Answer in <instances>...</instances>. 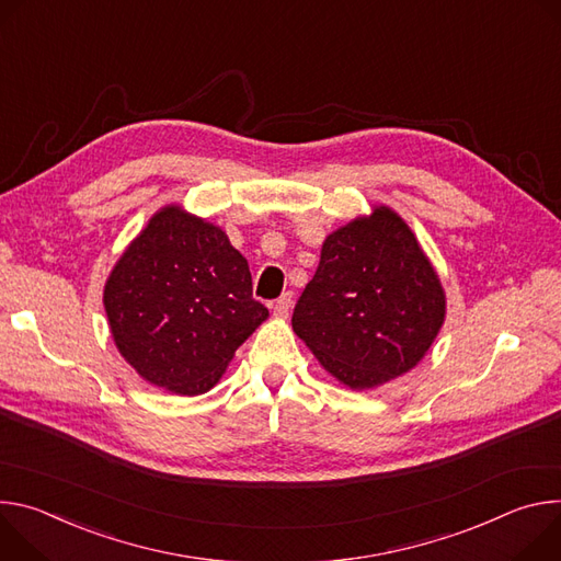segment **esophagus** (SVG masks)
I'll return each mask as SVG.
<instances>
[{"instance_id":"34e87169","label":"esophagus","mask_w":561,"mask_h":561,"mask_svg":"<svg viewBox=\"0 0 561 561\" xmlns=\"http://www.w3.org/2000/svg\"><path fill=\"white\" fill-rule=\"evenodd\" d=\"M289 309H291V294H289V291L283 294L278 300L272 302V312H274L276 319H287Z\"/></svg>"}]
</instances>
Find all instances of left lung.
Returning a JSON list of instances; mask_svg holds the SVG:
<instances>
[{
	"label": "left lung",
	"mask_w": 561,
	"mask_h": 561,
	"mask_svg": "<svg viewBox=\"0 0 561 561\" xmlns=\"http://www.w3.org/2000/svg\"><path fill=\"white\" fill-rule=\"evenodd\" d=\"M444 321L437 270L410 225L375 205L323 240L291 328L339 383L371 390L416 367Z\"/></svg>",
	"instance_id": "obj_1"
}]
</instances>
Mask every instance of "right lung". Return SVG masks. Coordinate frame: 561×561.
<instances>
[{"label": "right lung", "mask_w": 561, "mask_h": 561, "mask_svg": "<svg viewBox=\"0 0 561 561\" xmlns=\"http://www.w3.org/2000/svg\"><path fill=\"white\" fill-rule=\"evenodd\" d=\"M102 300L122 358L180 397L209 392L270 317L227 233L182 205L149 218L113 265Z\"/></svg>", "instance_id": "obj_1"}]
</instances>
